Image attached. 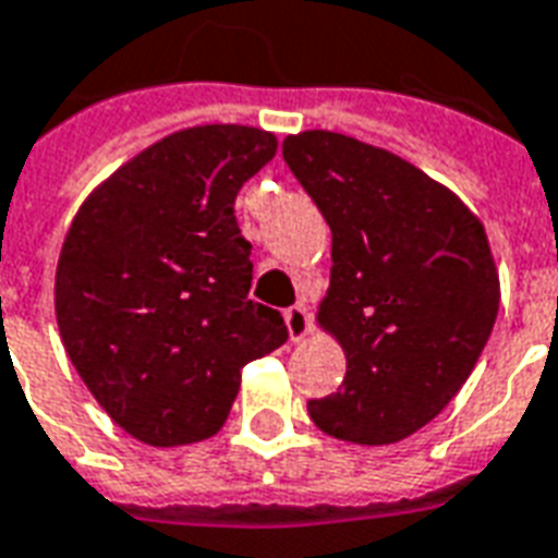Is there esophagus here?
<instances>
[{
  "instance_id": "obj_1",
  "label": "esophagus",
  "mask_w": 558,
  "mask_h": 558,
  "mask_svg": "<svg viewBox=\"0 0 558 558\" xmlns=\"http://www.w3.org/2000/svg\"><path fill=\"white\" fill-rule=\"evenodd\" d=\"M283 319H287V328H290L292 340H304L307 335H311V331H314L311 314L304 311L302 304H295V307H287V311H283Z\"/></svg>"
}]
</instances>
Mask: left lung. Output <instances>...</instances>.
I'll list each match as a JSON object with an SVG mask.
<instances>
[{
    "instance_id": "left-lung-1",
    "label": "left lung",
    "mask_w": 558,
    "mask_h": 558,
    "mask_svg": "<svg viewBox=\"0 0 558 558\" xmlns=\"http://www.w3.org/2000/svg\"><path fill=\"white\" fill-rule=\"evenodd\" d=\"M283 160L331 227L316 323L347 355L323 433L391 445L451 403L499 314V271L469 206L410 160L335 131L283 140Z\"/></svg>"
}]
</instances>
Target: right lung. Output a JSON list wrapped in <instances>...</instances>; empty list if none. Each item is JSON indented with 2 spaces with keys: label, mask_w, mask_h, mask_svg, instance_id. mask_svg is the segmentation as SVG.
I'll use <instances>...</instances> for the list:
<instances>
[{
  "label": "right lung",
  "mask_w": 558,
  "mask_h": 558,
  "mask_svg": "<svg viewBox=\"0 0 558 558\" xmlns=\"http://www.w3.org/2000/svg\"><path fill=\"white\" fill-rule=\"evenodd\" d=\"M278 151L271 131L196 125L151 143L92 191L56 266V323L101 410L155 448L223 427L242 367L287 340L247 299L235 194Z\"/></svg>",
  "instance_id": "right-lung-1"
}]
</instances>
